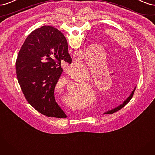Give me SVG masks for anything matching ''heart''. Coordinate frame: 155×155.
I'll use <instances>...</instances> for the list:
<instances>
[{
  "label": "heart",
  "instance_id": "heart-1",
  "mask_svg": "<svg viewBox=\"0 0 155 155\" xmlns=\"http://www.w3.org/2000/svg\"><path fill=\"white\" fill-rule=\"evenodd\" d=\"M81 66H82V68L83 67V68H84V72H83L81 74H78V75L74 76V79L76 80V81H78V82H88V81H89V73H88V72L86 71V67H85L84 65H81ZM66 81H65L64 79H61V80H60V81H58L57 85L64 84L66 83ZM89 86V83L86 84H83V87H88ZM82 91H83V87H82L81 86L78 87L77 92V93H80V92H82ZM71 97H72V98L74 99V97L71 96Z\"/></svg>",
  "mask_w": 155,
  "mask_h": 155
}]
</instances>
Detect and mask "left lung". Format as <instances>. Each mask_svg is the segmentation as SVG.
I'll return each instance as SVG.
<instances>
[{
    "label": "left lung",
    "instance_id": "8db88e82",
    "mask_svg": "<svg viewBox=\"0 0 155 155\" xmlns=\"http://www.w3.org/2000/svg\"><path fill=\"white\" fill-rule=\"evenodd\" d=\"M135 89H136V88L134 89V90L132 91V93H131V95L128 97L127 99H126V101H124V102H123L122 104L120 105V106H118L117 107L114 108V109H113L112 110L109 111H107V112H106V113H106H106H107V114H112V113H114V112H117V111H119V110H120V109H121L122 107H124L125 106V105L127 104L129 101H130V100H131V99L132 98V97H133L134 92V91H135Z\"/></svg>",
    "mask_w": 155,
    "mask_h": 155
}]
</instances>
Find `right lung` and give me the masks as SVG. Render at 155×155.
<instances>
[{"label": "right lung", "instance_id": "right-lung-1", "mask_svg": "<svg viewBox=\"0 0 155 155\" xmlns=\"http://www.w3.org/2000/svg\"><path fill=\"white\" fill-rule=\"evenodd\" d=\"M71 61L66 38L50 26L35 29L20 49L16 61L18 84L28 102L44 115L67 117L55 101L54 91L63 71L61 63Z\"/></svg>", "mask_w": 155, "mask_h": 155}]
</instances>
